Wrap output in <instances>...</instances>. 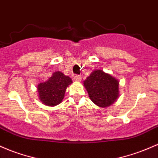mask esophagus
<instances>
[{"label": "esophagus", "instance_id": "1", "mask_svg": "<svg viewBox=\"0 0 158 158\" xmlns=\"http://www.w3.org/2000/svg\"><path fill=\"white\" fill-rule=\"evenodd\" d=\"M74 79H75V81H76V82H81L82 77H81V76H79V75H76V76H74Z\"/></svg>", "mask_w": 158, "mask_h": 158}]
</instances>
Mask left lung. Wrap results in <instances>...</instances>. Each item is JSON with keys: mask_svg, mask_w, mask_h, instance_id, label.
I'll use <instances>...</instances> for the list:
<instances>
[{"mask_svg": "<svg viewBox=\"0 0 158 158\" xmlns=\"http://www.w3.org/2000/svg\"><path fill=\"white\" fill-rule=\"evenodd\" d=\"M83 82L91 101L99 107L110 106L118 98V81L103 70H94Z\"/></svg>", "mask_w": 158, "mask_h": 158, "instance_id": "1", "label": "left lung"}]
</instances>
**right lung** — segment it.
Here are the masks:
<instances>
[{
    "label": "right lung",
    "instance_id": "right-lung-1",
    "mask_svg": "<svg viewBox=\"0 0 158 158\" xmlns=\"http://www.w3.org/2000/svg\"><path fill=\"white\" fill-rule=\"evenodd\" d=\"M72 82L69 76L60 71L55 72L47 81L38 85L40 100L48 106L59 104L64 98L66 89Z\"/></svg>",
    "mask_w": 158,
    "mask_h": 158
}]
</instances>
